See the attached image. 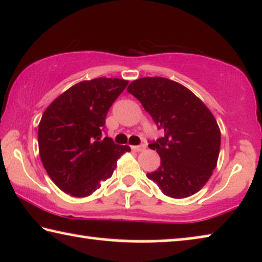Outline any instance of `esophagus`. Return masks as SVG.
Returning <instances> with one entry per match:
<instances>
[{
    "instance_id": "esophagus-1",
    "label": "esophagus",
    "mask_w": 262,
    "mask_h": 262,
    "mask_svg": "<svg viewBox=\"0 0 262 262\" xmlns=\"http://www.w3.org/2000/svg\"><path fill=\"white\" fill-rule=\"evenodd\" d=\"M145 149V144H139V145H135L132 146V150H135V151H143V150Z\"/></svg>"
}]
</instances>
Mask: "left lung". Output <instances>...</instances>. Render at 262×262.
Segmentation results:
<instances>
[{"label": "left lung", "instance_id": "1", "mask_svg": "<svg viewBox=\"0 0 262 262\" xmlns=\"http://www.w3.org/2000/svg\"><path fill=\"white\" fill-rule=\"evenodd\" d=\"M127 92L163 132L149 142L161 166L146 177L171 198L194 194L212 175L220 155L221 131L212 113L189 89L164 77L139 78Z\"/></svg>", "mask_w": 262, "mask_h": 262}]
</instances>
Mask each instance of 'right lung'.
I'll return each mask as SVG.
<instances>
[{
    "label": "right lung",
    "mask_w": 262,
    "mask_h": 262,
    "mask_svg": "<svg viewBox=\"0 0 262 262\" xmlns=\"http://www.w3.org/2000/svg\"><path fill=\"white\" fill-rule=\"evenodd\" d=\"M128 82L100 77L73 85L42 114L39 154L46 173L68 194L82 198L112 177L130 146L102 137L106 116Z\"/></svg>",
    "instance_id": "right-lung-1"
}]
</instances>
